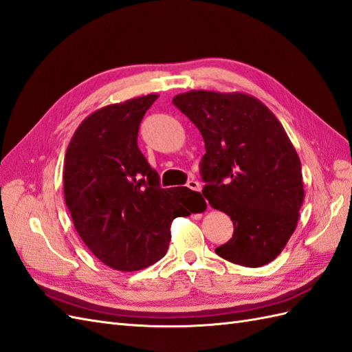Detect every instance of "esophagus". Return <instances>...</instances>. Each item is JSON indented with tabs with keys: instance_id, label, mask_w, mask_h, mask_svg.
I'll use <instances>...</instances> for the list:
<instances>
[{
	"instance_id": "obj_1",
	"label": "esophagus",
	"mask_w": 352,
	"mask_h": 352,
	"mask_svg": "<svg viewBox=\"0 0 352 352\" xmlns=\"http://www.w3.org/2000/svg\"><path fill=\"white\" fill-rule=\"evenodd\" d=\"M186 186L192 191H201V185L199 184V181H195V179H192V181H188Z\"/></svg>"
}]
</instances>
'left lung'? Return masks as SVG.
Segmentation results:
<instances>
[{
	"label": "left lung",
	"instance_id": "1",
	"mask_svg": "<svg viewBox=\"0 0 352 352\" xmlns=\"http://www.w3.org/2000/svg\"><path fill=\"white\" fill-rule=\"evenodd\" d=\"M173 104L203 135V195L234 224L217 254L245 267L273 261L293 236L305 199L302 164L284 126L258 98L239 91L192 89Z\"/></svg>",
	"mask_w": 352,
	"mask_h": 352
}]
</instances>
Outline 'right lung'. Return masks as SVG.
<instances>
[{
	"instance_id": "1",
	"label": "right lung",
	"mask_w": 352,
	"mask_h": 352,
	"mask_svg": "<svg viewBox=\"0 0 352 352\" xmlns=\"http://www.w3.org/2000/svg\"><path fill=\"white\" fill-rule=\"evenodd\" d=\"M158 94L101 107L74 131L64 158V199L88 250L109 267L142 270L166 255L171 222L190 217L201 195L160 186L137 146L139 125Z\"/></svg>"
}]
</instances>
